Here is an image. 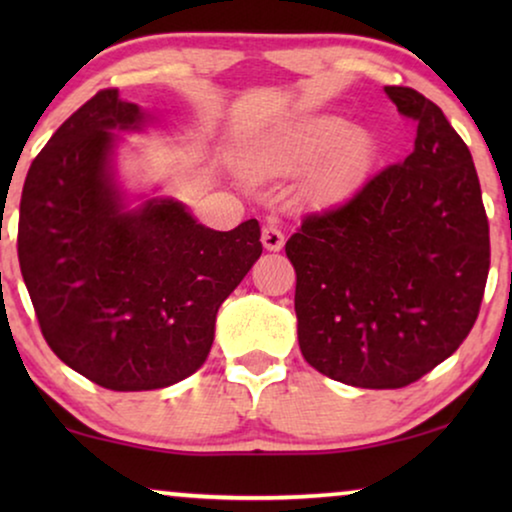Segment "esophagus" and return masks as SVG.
I'll return each instance as SVG.
<instances>
[{"label":"esophagus","mask_w":512,"mask_h":512,"mask_svg":"<svg viewBox=\"0 0 512 512\" xmlns=\"http://www.w3.org/2000/svg\"><path fill=\"white\" fill-rule=\"evenodd\" d=\"M261 242L268 251H279L284 247V233L277 223H265L263 233H261Z\"/></svg>","instance_id":"obj_1"}]
</instances>
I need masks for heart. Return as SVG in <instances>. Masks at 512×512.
Instances as JSON below:
<instances>
[{"instance_id":"b5f03b06","label":"heart","mask_w":512,"mask_h":512,"mask_svg":"<svg viewBox=\"0 0 512 512\" xmlns=\"http://www.w3.org/2000/svg\"><path fill=\"white\" fill-rule=\"evenodd\" d=\"M338 143L341 146L324 160V165L314 174L319 188H338L359 174L370 153L366 135H361V132L352 135V128L345 121H324L312 130L265 142L256 151L251 167L261 174L289 172L293 167L312 163L314 158H319L321 153L333 149Z\"/></svg>"}]
</instances>
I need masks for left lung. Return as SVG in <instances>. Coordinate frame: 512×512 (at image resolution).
I'll return each instance as SVG.
<instances>
[{
	"instance_id": "obj_1",
	"label": "left lung",
	"mask_w": 512,
	"mask_h": 512,
	"mask_svg": "<svg viewBox=\"0 0 512 512\" xmlns=\"http://www.w3.org/2000/svg\"><path fill=\"white\" fill-rule=\"evenodd\" d=\"M384 93L417 123L415 149L345 202L307 214L286 242L300 352L361 389L408 387L457 352L489 272V223L464 139L417 90Z\"/></svg>"
}]
</instances>
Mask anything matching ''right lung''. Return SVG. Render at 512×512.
<instances>
[{
  "label": "right lung",
  "mask_w": 512,
  "mask_h": 512,
  "mask_svg": "<svg viewBox=\"0 0 512 512\" xmlns=\"http://www.w3.org/2000/svg\"><path fill=\"white\" fill-rule=\"evenodd\" d=\"M144 114L100 90L55 130L27 172L18 261L48 347L111 391L163 389L193 375L216 312L261 256L249 219L221 233L177 200L125 209L111 179V130Z\"/></svg>",
  "instance_id": "1"
}]
</instances>
